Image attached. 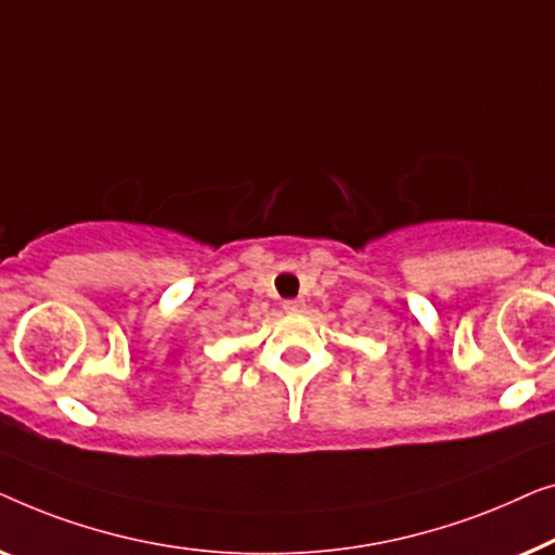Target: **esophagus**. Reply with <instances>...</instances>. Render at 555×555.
<instances>
[{
	"label": "esophagus",
	"instance_id": "obj_1",
	"mask_svg": "<svg viewBox=\"0 0 555 555\" xmlns=\"http://www.w3.org/2000/svg\"><path fill=\"white\" fill-rule=\"evenodd\" d=\"M284 309L288 311V314H296V311L304 309V301L301 299H288V301H284Z\"/></svg>",
	"mask_w": 555,
	"mask_h": 555
}]
</instances>
